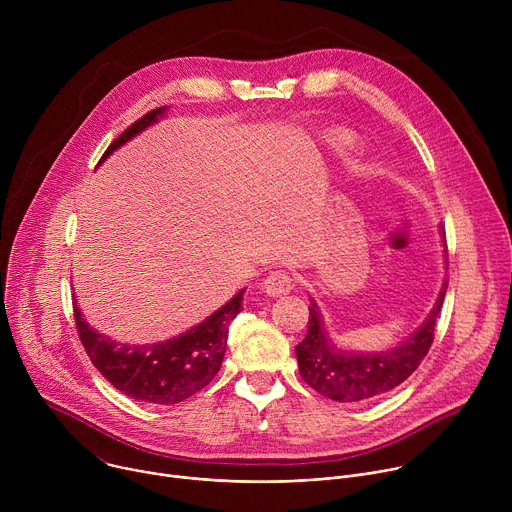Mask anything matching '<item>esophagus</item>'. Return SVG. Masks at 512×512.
I'll use <instances>...</instances> for the list:
<instances>
[{"mask_svg":"<svg viewBox=\"0 0 512 512\" xmlns=\"http://www.w3.org/2000/svg\"><path fill=\"white\" fill-rule=\"evenodd\" d=\"M294 285H296V281H294V277H291L287 271H271V273L263 279L261 289L265 291L267 296L277 298V296L289 294V291L294 289Z\"/></svg>","mask_w":512,"mask_h":512,"instance_id":"obj_1","label":"esophagus"}]
</instances>
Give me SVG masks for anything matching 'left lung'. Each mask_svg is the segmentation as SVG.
<instances>
[{"label":"left lung","mask_w":512,"mask_h":512,"mask_svg":"<svg viewBox=\"0 0 512 512\" xmlns=\"http://www.w3.org/2000/svg\"><path fill=\"white\" fill-rule=\"evenodd\" d=\"M446 289L448 281H444L427 320L403 344L385 352L369 354L338 350L324 332L318 306L312 304L308 334L296 346L302 379L314 391L338 403L373 399L399 387L419 367L433 342V330L437 316L442 312Z\"/></svg>","instance_id":"left-lung-1"}]
</instances>
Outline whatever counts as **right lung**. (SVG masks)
<instances>
[{
	"label": "right lung",
	"instance_id": "1",
	"mask_svg": "<svg viewBox=\"0 0 512 512\" xmlns=\"http://www.w3.org/2000/svg\"><path fill=\"white\" fill-rule=\"evenodd\" d=\"M164 111V107L154 109L127 127L109 145L99 164L105 162L119 145L156 123ZM243 294L245 289L188 332L166 342L143 346L121 344L99 334L87 324L77 302H72V306H75L79 338L91 362L117 391L143 403L174 405L204 389L221 369L229 324L243 312Z\"/></svg>",
	"mask_w": 512,
	"mask_h": 512
}]
</instances>
